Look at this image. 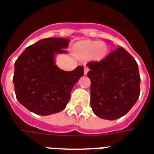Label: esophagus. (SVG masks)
I'll list each match as a JSON object with an SVG mask.
<instances>
[{
    "mask_svg": "<svg viewBox=\"0 0 154 154\" xmlns=\"http://www.w3.org/2000/svg\"><path fill=\"white\" fill-rule=\"evenodd\" d=\"M88 70H89L88 67H87V66H85V75H87V73L88 72Z\"/></svg>",
    "mask_w": 154,
    "mask_h": 154,
    "instance_id": "1",
    "label": "esophagus"
}]
</instances>
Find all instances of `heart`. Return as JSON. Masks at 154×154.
<instances>
[{
  "label": "heart",
  "mask_w": 154,
  "mask_h": 154,
  "mask_svg": "<svg viewBox=\"0 0 154 154\" xmlns=\"http://www.w3.org/2000/svg\"><path fill=\"white\" fill-rule=\"evenodd\" d=\"M81 48L82 51L85 54L89 55L93 53V57L96 60H102L106 56L107 51L106 44L96 41L85 42L82 43Z\"/></svg>",
  "instance_id": "b5f03b06"
}]
</instances>
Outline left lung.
Segmentation results:
<instances>
[{"instance_id": "obj_1", "label": "left lung", "mask_w": 154, "mask_h": 154, "mask_svg": "<svg viewBox=\"0 0 154 154\" xmlns=\"http://www.w3.org/2000/svg\"><path fill=\"white\" fill-rule=\"evenodd\" d=\"M91 80V107L96 116L116 120L132 108L140 96L138 64L125 48L119 47L101 61L87 64Z\"/></svg>"}]
</instances>
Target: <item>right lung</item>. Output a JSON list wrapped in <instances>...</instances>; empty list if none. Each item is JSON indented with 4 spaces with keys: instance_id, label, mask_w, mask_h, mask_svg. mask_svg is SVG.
Here are the masks:
<instances>
[{
    "instance_id": "right-lung-1",
    "label": "right lung",
    "mask_w": 154,
    "mask_h": 154,
    "mask_svg": "<svg viewBox=\"0 0 154 154\" xmlns=\"http://www.w3.org/2000/svg\"><path fill=\"white\" fill-rule=\"evenodd\" d=\"M69 40L48 38L24 50L14 63L13 82L16 98L37 115L60 112L69 103L74 85L84 75V66L65 71L56 65L57 54H66Z\"/></svg>"
}]
</instances>
